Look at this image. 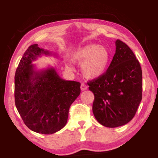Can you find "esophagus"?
Instances as JSON below:
<instances>
[{
  "instance_id": "obj_1",
  "label": "esophagus",
  "mask_w": 158,
  "mask_h": 158,
  "mask_svg": "<svg viewBox=\"0 0 158 158\" xmlns=\"http://www.w3.org/2000/svg\"><path fill=\"white\" fill-rule=\"evenodd\" d=\"M88 89V86L86 85H85V84H84V83H82V84H81V90H85Z\"/></svg>"
}]
</instances>
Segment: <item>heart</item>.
Wrapping results in <instances>:
<instances>
[{
    "instance_id": "heart-1",
    "label": "heart",
    "mask_w": 158,
    "mask_h": 158,
    "mask_svg": "<svg viewBox=\"0 0 158 158\" xmlns=\"http://www.w3.org/2000/svg\"><path fill=\"white\" fill-rule=\"evenodd\" d=\"M73 63L81 65V71L85 78L95 79L102 77L108 69L110 53L106 47L90 44L77 49L70 55ZM69 70L74 69L71 63H66Z\"/></svg>"
}]
</instances>
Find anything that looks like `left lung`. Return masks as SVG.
<instances>
[{
    "mask_svg": "<svg viewBox=\"0 0 158 158\" xmlns=\"http://www.w3.org/2000/svg\"><path fill=\"white\" fill-rule=\"evenodd\" d=\"M116 53L105 74L88 83L94 94L93 112L107 127L127 124L133 118L142 98V71L127 45L116 41Z\"/></svg>",
    "mask_w": 158,
    "mask_h": 158,
    "instance_id": "8db88e82",
    "label": "left lung"
}]
</instances>
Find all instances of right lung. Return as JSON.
<instances>
[{"instance_id": "right-lung-1", "label": "right lung", "mask_w": 158, "mask_h": 158, "mask_svg": "<svg viewBox=\"0 0 158 158\" xmlns=\"http://www.w3.org/2000/svg\"><path fill=\"white\" fill-rule=\"evenodd\" d=\"M43 54L52 53L37 44L25 52L15 76V100L29 129L52 135L66 125L69 106L81 93V84L63 79L53 68L35 70L32 62Z\"/></svg>"}]
</instances>
